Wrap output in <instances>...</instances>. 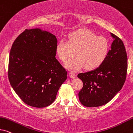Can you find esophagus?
Instances as JSON below:
<instances>
[{
	"instance_id": "34e87169",
	"label": "esophagus",
	"mask_w": 133,
	"mask_h": 133,
	"mask_svg": "<svg viewBox=\"0 0 133 133\" xmlns=\"http://www.w3.org/2000/svg\"><path fill=\"white\" fill-rule=\"evenodd\" d=\"M69 75H70V77H71V78H73V79L75 78L76 76V74L74 73H72V72L71 73H69Z\"/></svg>"
}]
</instances>
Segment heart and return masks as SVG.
Instances as JSON below:
<instances>
[{
  "label": "heart",
  "mask_w": 133,
  "mask_h": 133,
  "mask_svg": "<svg viewBox=\"0 0 133 133\" xmlns=\"http://www.w3.org/2000/svg\"><path fill=\"white\" fill-rule=\"evenodd\" d=\"M109 49V41L104 37H97L90 31L80 30L71 34L68 41H60L56 52L64 63L76 54V57L66 64L68 70L77 71L84 66L87 70H94L104 62Z\"/></svg>",
  "instance_id": "b5f03b06"
}]
</instances>
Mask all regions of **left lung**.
<instances>
[{"instance_id": "1", "label": "left lung", "mask_w": 133, "mask_h": 133, "mask_svg": "<svg viewBox=\"0 0 133 133\" xmlns=\"http://www.w3.org/2000/svg\"><path fill=\"white\" fill-rule=\"evenodd\" d=\"M114 41L102 64L77 77L83 82L79 98L84 106L98 107L109 102L122 89L128 68L127 54L123 41L111 34Z\"/></svg>"}]
</instances>
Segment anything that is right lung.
Masks as SVG:
<instances>
[{
	"instance_id": "right-lung-1",
	"label": "right lung",
	"mask_w": 133,
	"mask_h": 133,
	"mask_svg": "<svg viewBox=\"0 0 133 133\" xmlns=\"http://www.w3.org/2000/svg\"><path fill=\"white\" fill-rule=\"evenodd\" d=\"M57 39L40 28L25 29L10 50L8 79L25 104L44 108L55 101L67 78V72L56 58Z\"/></svg>"
}]
</instances>
